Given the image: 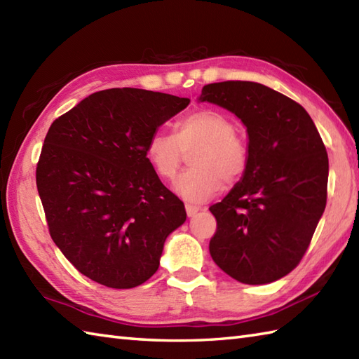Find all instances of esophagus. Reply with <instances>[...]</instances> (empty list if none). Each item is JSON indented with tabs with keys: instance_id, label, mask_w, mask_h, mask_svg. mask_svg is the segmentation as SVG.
Masks as SVG:
<instances>
[{
	"instance_id": "1",
	"label": "esophagus",
	"mask_w": 359,
	"mask_h": 359,
	"mask_svg": "<svg viewBox=\"0 0 359 359\" xmlns=\"http://www.w3.org/2000/svg\"><path fill=\"white\" fill-rule=\"evenodd\" d=\"M185 210H187V215H188L189 217H191V216H194L196 212L199 211L201 208L197 207V205H189V203H187V205H185Z\"/></svg>"
}]
</instances>
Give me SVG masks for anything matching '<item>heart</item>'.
I'll return each instance as SVG.
<instances>
[{
	"label": "heart",
	"instance_id": "heart-1",
	"mask_svg": "<svg viewBox=\"0 0 359 359\" xmlns=\"http://www.w3.org/2000/svg\"><path fill=\"white\" fill-rule=\"evenodd\" d=\"M189 156L193 168L175 180V191L191 202H205L216 196L224 184L233 185L245 174L250 162L247 142L236 134V125L226 114L199 109L182 117L174 134L157 131L149 137L147 157L154 172L171 180Z\"/></svg>",
	"mask_w": 359,
	"mask_h": 359
}]
</instances>
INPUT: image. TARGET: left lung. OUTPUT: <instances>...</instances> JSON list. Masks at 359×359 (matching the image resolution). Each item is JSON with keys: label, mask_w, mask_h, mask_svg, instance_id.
Here are the masks:
<instances>
[{"label": "left lung", "mask_w": 359, "mask_h": 359, "mask_svg": "<svg viewBox=\"0 0 359 359\" xmlns=\"http://www.w3.org/2000/svg\"><path fill=\"white\" fill-rule=\"evenodd\" d=\"M201 102L234 112L250 140L242 180L210 207L217 222L212 261L242 284L284 278L306 255L327 203L329 157L321 135L299 103L261 83H211Z\"/></svg>", "instance_id": "1"}]
</instances>
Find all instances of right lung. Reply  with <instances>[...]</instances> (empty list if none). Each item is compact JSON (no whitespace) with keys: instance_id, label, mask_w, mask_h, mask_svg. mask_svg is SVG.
I'll return each mask as SVG.
<instances>
[{"instance_id":"obj_1","label":"right lung","mask_w":359,"mask_h":359,"mask_svg":"<svg viewBox=\"0 0 359 359\" xmlns=\"http://www.w3.org/2000/svg\"><path fill=\"white\" fill-rule=\"evenodd\" d=\"M189 98L134 88L98 90L53 120L36 163L52 241L86 278L133 288L158 269L185 205L151 168L147 144Z\"/></svg>"}]
</instances>
